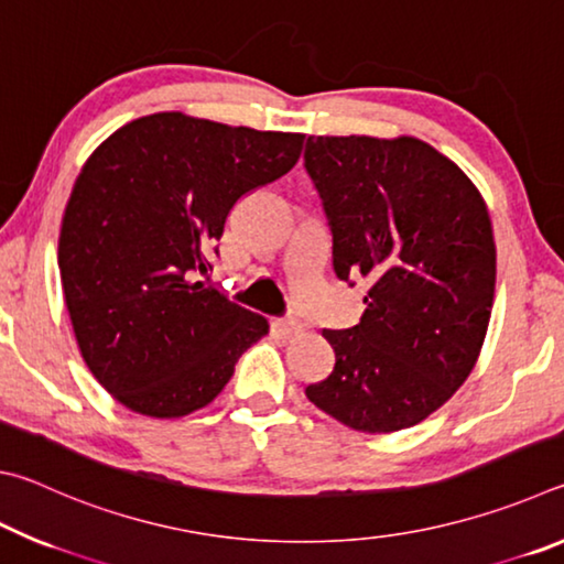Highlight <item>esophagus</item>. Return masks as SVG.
<instances>
[{
	"mask_svg": "<svg viewBox=\"0 0 564 564\" xmlns=\"http://www.w3.org/2000/svg\"><path fill=\"white\" fill-rule=\"evenodd\" d=\"M273 328L279 330V336H283V338H295L303 333V323L293 321V318H283V321H275Z\"/></svg>",
	"mask_w": 564,
	"mask_h": 564,
	"instance_id": "1",
	"label": "esophagus"
}]
</instances>
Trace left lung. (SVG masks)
<instances>
[{
  "mask_svg": "<svg viewBox=\"0 0 564 564\" xmlns=\"http://www.w3.org/2000/svg\"><path fill=\"white\" fill-rule=\"evenodd\" d=\"M303 159L333 271L368 283L358 326L323 330L336 366L305 395L358 433L417 425L465 383L488 333V206L460 166L415 137H308Z\"/></svg>",
  "mask_w": 564,
  "mask_h": 564,
  "instance_id": "8db88e82",
  "label": "left lung"
}]
</instances>
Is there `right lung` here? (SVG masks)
Listing matches in <instances>:
<instances>
[{"mask_svg": "<svg viewBox=\"0 0 564 564\" xmlns=\"http://www.w3.org/2000/svg\"><path fill=\"white\" fill-rule=\"evenodd\" d=\"M303 133L161 111L97 147L74 181L59 273L82 358L133 413L184 417L231 380L269 321L196 279L238 198L295 166Z\"/></svg>", "mask_w": 564, "mask_h": 564, "instance_id": "1", "label": "right lung"}]
</instances>
